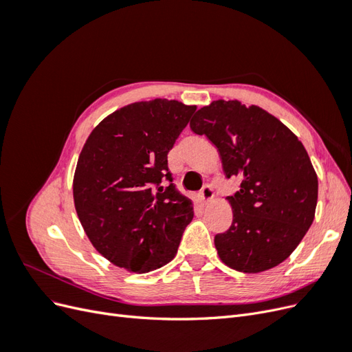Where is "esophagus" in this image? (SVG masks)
<instances>
[{
    "label": "esophagus",
    "mask_w": 352,
    "mask_h": 352,
    "mask_svg": "<svg viewBox=\"0 0 352 352\" xmlns=\"http://www.w3.org/2000/svg\"><path fill=\"white\" fill-rule=\"evenodd\" d=\"M198 197H199L202 204H206V202H208L212 197H214V192H212V188L210 185H206V186H202Z\"/></svg>",
    "instance_id": "esophagus-1"
}]
</instances>
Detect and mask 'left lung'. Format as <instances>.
I'll list each match as a JSON object with an SVG mask.
<instances>
[{"label":"left lung","mask_w":352,"mask_h":352,"mask_svg":"<svg viewBox=\"0 0 352 352\" xmlns=\"http://www.w3.org/2000/svg\"><path fill=\"white\" fill-rule=\"evenodd\" d=\"M190 131L217 148L226 177H242L228 197L233 220L217 233L229 267L260 273L285 261L314 220L318 182L304 145L265 110L239 101H212L195 113Z\"/></svg>","instance_id":"left-lung-1"}]
</instances>
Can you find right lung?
Returning <instances> with one entry per match:
<instances>
[{
	"label": "right lung",
	"instance_id": "right-lung-1",
	"mask_svg": "<svg viewBox=\"0 0 352 352\" xmlns=\"http://www.w3.org/2000/svg\"><path fill=\"white\" fill-rule=\"evenodd\" d=\"M195 110L175 100L133 102L105 117L82 148L74 207L94 247L119 267L146 273L177 252L194 208L167 154Z\"/></svg>",
	"mask_w": 352,
	"mask_h": 352
}]
</instances>
